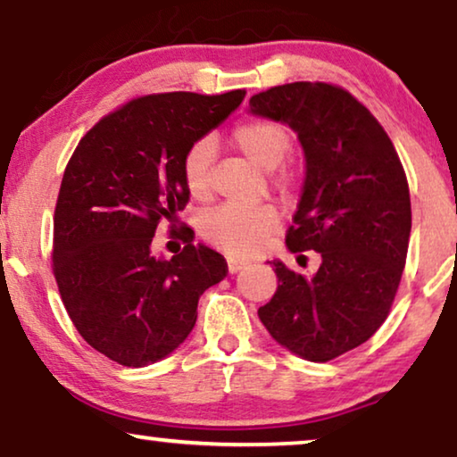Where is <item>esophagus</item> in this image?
Returning a JSON list of instances; mask_svg holds the SVG:
<instances>
[{"label":"esophagus","mask_w":457,"mask_h":457,"mask_svg":"<svg viewBox=\"0 0 457 457\" xmlns=\"http://www.w3.org/2000/svg\"><path fill=\"white\" fill-rule=\"evenodd\" d=\"M251 265V261H245V259H228V270L229 273H238L240 270H245V267Z\"/></svg>","instance_id":"obj_1"}]
</instances>
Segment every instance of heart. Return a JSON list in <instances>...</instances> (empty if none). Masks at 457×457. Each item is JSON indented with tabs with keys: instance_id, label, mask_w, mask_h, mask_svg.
Wrapping results in <instances>:
<instances>
[{
	"instance_id": "heart-1",
	"label": "heart",
	"mask_w": 457,
	"mask_h": 457,
	"mask_svg": "<svg viewBox=\"0 0 457 457\" xmlns=\"http://www.w3.org/2000/svg\"><path fill=\"white\" fill-rule=\"evenodd\" d=\"M232 144L248 162L261 171H273L282 165L290 152L292 137L284 125L270 119H251L236 127ZM215 154L212 137H200L187 148L181 175L186 190L192 198L203 200L211 192V162ZM278 228V211L273 206H240L223 204L200 219V232L212 245L229 254H253L270 234Z\"/></svg>"
}]
</instances>
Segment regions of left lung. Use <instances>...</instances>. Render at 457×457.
<instances>
[{
	"mask_svg": "<svg viewBox=\"0 0 457 457\" xmlns=\"http://www.w3.org/2000/svg\"><path fill=\"white\" fill-rule=\"evenodd\" d=\"M248 111L299 137L305 181L286 246L321 257L312 276L270 261L278 290L259 320L284 349L330 361L366 343L393 305L411 232L405 171L378 120L337 85H278Z\"/></svg>",
	"mask_w": 457,
	"mask_h": 457,
	"instance_id": "left-lung-1",
	"label": "left lung"
}]
</instances>
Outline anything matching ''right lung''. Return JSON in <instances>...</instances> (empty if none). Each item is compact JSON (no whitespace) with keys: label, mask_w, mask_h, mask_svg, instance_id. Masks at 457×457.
<instances>
[{"label":"right lung","mask_w":457,"mask_h":457,"mask_svg":"<svg viewBox=\"0 0 457 457\" xmlns=\"http://www.w3.org/2000/svg\"><path fill=\"white\" fill-rule=\"evenodd\" d=\"M246 91L144 96L85 133L54 212V276L85 343L127 368L165 360L187 338L198 299L228 273L225 259L186 238L171 259L152 253L161 219L190 198L187 148L242 104Z\"/></svg>","instance_id":"add662e5"}]
</instances>
